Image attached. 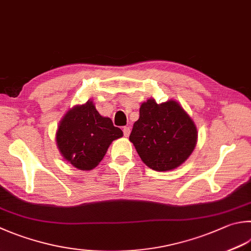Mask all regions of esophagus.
<instances>
[{"label": "esophagus", "instance_id": "obj_1", "mask_svg": "<svg viewBox=\"0 0 251 251\" xmlns=\"http://www.w3.org/2000/svg\"><path fill=\"white\" fill-rule=\"evenodd\" d=\"M122 131H124V134H125V136H126V138H127V136H129V135H130V132H131V129H130V127H129V126H124V130H122Z\"/></svg>", "mask_w": 251, "mask_h": 251}]
</instances>
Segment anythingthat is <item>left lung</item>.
<instances>
[{
  "instance_id": "obj_1",
  "label": "left lung",
  "mask_w": 251,
  "mask_h": 251,
  "mask_svg": "<svg viewBox=\"0 0 251 251\" xmlns=\"http://www.w3.org/2000/svg\"><path fill=\"white\" fill-rule=\"evenodd\" d=\"M197 127L177 101L149 99L140 108L130 141L146 166L158 172L177 168L197 144Z\"/></svg>"
}]
</instances>
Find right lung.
Listing matches in <instances>:
<instances>
[{
  "label": "right lung",
  "instance_id": "1",
  "mask_svg": "<svg viewBox=\"0 0 251 251\" xmlns=\"http://www.w3.org/2000/svg\"><path fill=\"white\" fill-rule=\"evenodd\" d=\"M124 135L110 118L99 115L93 101L67 112L56 132V144L63 157L81 170L100 163L113 140Z\"/></svg>",
  "mask_w": 251,
  "mask_h": 251
}]
</instances>
